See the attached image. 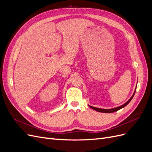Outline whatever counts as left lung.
Wrapping results in <instances>:
<instances>
[{"label": "left lung", "instance_id": "1", "mask_svg": "<svg viewBox=\"0 0 152 152\" xmlns=\"http://www.w3.org/2000/svg\"><path fill=\"white\" fill-rule=\"evenodd\" d=\"M136 89L134 91V94H133L132 96H131V98L129 99L126 103H124V104L120 106V107H118L112 108V109H102V108H96V107H92V106H89V107L92 109L95 110L96 111L99 112H102V113H113V112H117V111H118V110H119L120 109H121V108H122L124 107H125L127 104H129V103L131 102V101L132 100V99L133 98V97H134V94L136 93Z\"/></svg>", "mask_w": 152, "mask_h": 152}]
</instances>
